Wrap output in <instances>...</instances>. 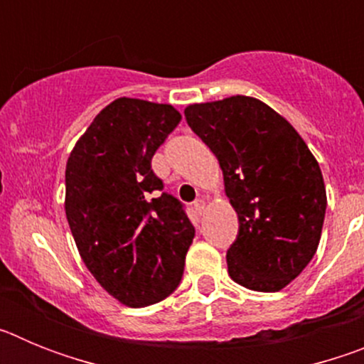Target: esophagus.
Instances as JSON below:
<instances>
[{
  "label": "esophagus",
  "mask_w": 364,
  "mask_h": 364,
  "mask_svg": "<svg viewBox=\"0 0 364 364\" xmlns=\"http://www.w3.org/2000/svg\"><path fill=\"white\" fill-rule=\"evenodd\" d=\"M193 208H195V211H197V213H202V211H204V208H205V198L198 197L197 200L193 202Z\"/></svg>",
  "instance_id": "34e87169"
}]
</instances>
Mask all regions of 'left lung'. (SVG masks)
<instances>
[{
    "label": "left lung",
    "mask_w": 364,
    "mask_h": 364,
    "mask_svg": "<svg viewBox=\"0 0 364 364\" xmlns=\"http://www.w3.org/2000/svg\"><path fill=\"white\" fill-rule=\"evenodd\" d=\"M188 125L220 164L239 233L226 253L235 282L279 291L314 259L326 213L321 167L290 122L250 96L195 104Z\"/></svg>",
    "instance_id": "left-lung-1"
}]
</instances>
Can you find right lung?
<instances>
[{
	"label": "right lung",
	"mask_w": 364,
	"mask_h": 364,
	"mask_svg": "<svg viewBox=\"0 0 364 364\" xmlns=\"http://www.w3.org/2000/svg\"><path fill=\"white\" fill-rule=\"evenodd\" d=\"M182 120L173 105L118 98L100 111L65 169V215L87 269L131 308L162 301L184 273L195 228L151 159Z\"/></svg>",
	"instance_id": "add662e5"
}]
</instances>
